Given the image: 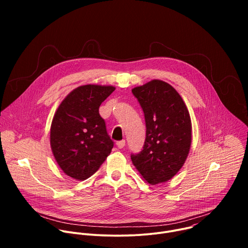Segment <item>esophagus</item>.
I'll list each match as a JSON object with an SVG mask.
<instances>
[{
  "label": "esophagus",
  "instance_id": "obj_1",
  "mask_svg": "<svg viewBox=\"0 0 248 248\" xmlns=\"http://www.w3.org/2000/svg\"><path fill=\"white\" fill-rule=\"evenodd\" d=\"M124 145H125V140H121V141H118V142H117V147L120 148V149L124 148Z\"/></svg>",
  "mask_w": 248,
  "mask_h": 248
}]
</instances>
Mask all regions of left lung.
Segmentation results:
<instances>
[{
    "mask_svg": "<svg viewBox=\"0 0 248 248\" xmlns=\"http://www.w3.org/2000/svg\"><path fill=\"white\" fill-rule=\"evenodd\" d=\"M143 110L146 138L143 150L131 161L151 186L170 181L184 166L191 146L192 126L186 103L169 83L153 79L134 87Z\"/></svg>",
    "mask_w": 248,
    "mask_h": 248,
    "instance_id": "8db88e82",
    "label": "left lung"
}]
</instances>
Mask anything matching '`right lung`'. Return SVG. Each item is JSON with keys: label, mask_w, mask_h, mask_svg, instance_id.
Segmentation results:
<instances>
[{"label": "right lung", "mask_w": 248, "mask_h": 248, "mask_svg": "<svg viewBox=\"0 0 248 248\" xmlns=\"http://www.w3.org/2000/svg\"><path fill=\"white\" fill-rule=\"evenodd\" d=\"M116 87L87 84L68 93L51 124L50 144L62 170L77 181L87 180L110 155L114 142L99 107Z\"/></svg>", "instance_id": "right-lung-1"}]
</instances>
